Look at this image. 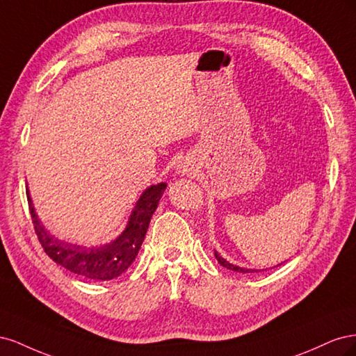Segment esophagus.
Wrapping results in <instances>:
<instances>
[{
    "label": "esophagus",
    "mask_w": 356,
    "mask_h": 356,
    "mask_svg": "<svg viewBox=\"0 0 356 356\" xmlns=\"http://www.w3.org/2000/svg\"><path fill=\"white\" fill-rule=\"evenodd\" d=\"M178 172H179V174H182V175H188V174H191V172H193V166L190 163L179 165Z\"/></svg>",
    "instance_id": "1"
}]
</instances>
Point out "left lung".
Segmentation results:
<instances>
[{
	"label": "left lung",
	"instance_id": "1",
	"mask_svg": "<svg viewBox=\"0 0 356 356\" xmlns=\"http://www.w3.org/2000/svg\"><path fill=\"white\" fill-rule=\"evenodd\" d=\"M215 258H217L218 263H220L222 267L229 268V270H233V272H239V273H254V272H258L257 268H245V267H239V266H234V264L229 263V261L225 260V258H222L217 251H215ZM277 266H279V264H277Z\"/></svg>",
	"mask_w": 356,
	"mask_h": 356
}]
</instances>
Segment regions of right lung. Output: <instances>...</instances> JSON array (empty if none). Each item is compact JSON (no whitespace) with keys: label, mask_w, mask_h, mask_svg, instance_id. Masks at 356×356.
<instances>
[{"label":"right lung","mask_w":356,"mask_h":356,"mask_svg":"<svg viewBox=\"0 0 356 356\" xmlns=\"http://www.w3.org/2000/svg\"><path fill=\"white\" fill-rule=\"evenodd\" d=\"M165 188V182L145 188L135 203L126 229L113 242L92 248L68 243L50 234L38 220L29 191H26V196L38 241L51 260L75 275H81L88 279H93V281H111L124 273L127 267L134 263L141 250L149 220L157 209Z\"/></svg>","instance_id":"1"}]
</instances>
